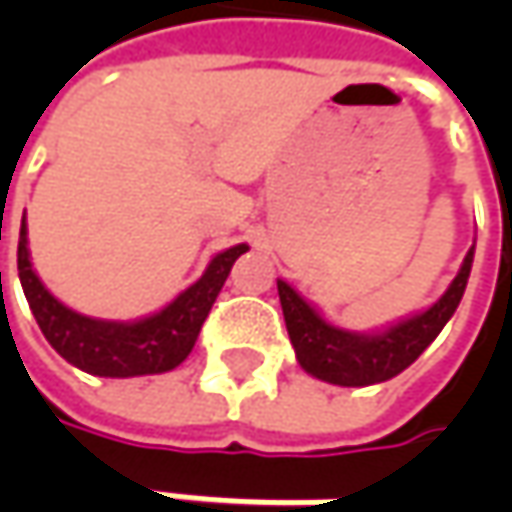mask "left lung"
I'll list each match as a JSON object with an SVG mask.
<instances>
[{
  "label": "left lung",
  "instance_id": "obj_1",
  "mask_svg": "<svg viewBox=\"0 0 512 512\" xmlns=\"http://www.w3.org/2000/svg\"><path fill=\"white\" fill-rule=\"evenodd\" d=\"M473 250L476 245L467 250L456 279L439 302L376 333H353L330 325L316 307L307 305L293 287L279 279V302L299 364L310 376L342 387H367L399 376L404 367H410L422 356L427 344L442 333V327L456 313L470 279Z\"/></svg>",
  "mask_w": 512,
  "mask_h": 512
}]
</instances>
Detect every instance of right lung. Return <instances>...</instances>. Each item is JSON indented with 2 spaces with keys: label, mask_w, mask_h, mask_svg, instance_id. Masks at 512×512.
I'll return each mask as SVG.
<instances>
[{
  "label": "right lung",
  "mask_w": 512,
  "mask_h": 512,
  "mask_svg": "<svg viewBox=\"0 0 512 512\" xmlns=\"http://www.w3.org/2000/svg\"><path fill=\"white\" fill-rule=\"evenodd\" d=\"M245 250L247 245H236L216 253L199 282L182 290L159 313L136 319V322L90 319L62 305L48 287L42 285V279L30 265L25 216H22V230H19L16 262H19V282L25 290V299L50 347L65 362L85 373L108 376V379H130V376H148V373H168L185 362L187 353L199 339V330L205 325L210 307L225 285L230 267Z\"/></svg>",
  "instance_id": "add662e5"
}]
</instances>
